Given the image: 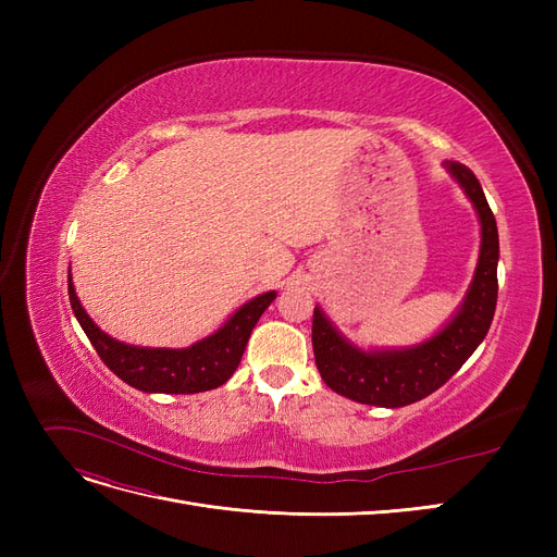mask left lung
I'll return each instance as SVG.
<instances>
[{"instance_id": "left-lung-1", "label": "left lung", "mask_w": 557, "mask_h": 557, "mask_svg": "<svg viewBox=\"0 0 557 557\" xmlns=\"http://www.w3.org/2000/svg\"><path fill=\"white\" fill-rule=\"evenodd\" d=\"M446 172L458 181L476 209L481 248L474 278L458 311L430 339L407 348H360L334 327L325 311L313 309V356L323 381L352 401L397 409L432 395L458 372L491 330L497 305L499 237L495 215L479 178L469 166L446 160Z\"/></svg>"}]
</instances>
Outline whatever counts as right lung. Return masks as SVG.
<instances>
[{"mask_svg":"<svg viewBox=\"0 0 557 557\" xmlns=\"http://www.w3.org/2000/svg\"><path fill=\"white\" fill-rule=\"evenodd\" d=\"M66 285H70V301L76 320L111 372L141 393L164 395L205 393L230 381L242 362L252 327L276 299V290L252 297L213 334L188 348H144L117 342L104 330H99L81 305L72 274Z\"/></svg>","mask_w":557,"mask_h":557,"instance_id":"1","label":"right lung"}]
</instances>
